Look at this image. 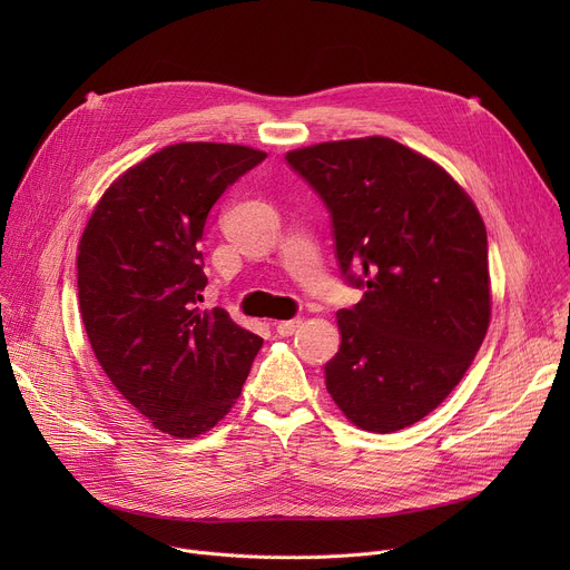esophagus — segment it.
Here are the masks:
<instances>
[{
    "label": "esophagus",
    "instance_id": "esophagus-1",
    "mask_svg": "<svg viewBox=\"0 0 570 570\" xmlns=\"http://www.w3.org/2000/svg\"><path fill=\"white\" fill-rule=\"evenodd\" d=\"M303 325V318H291V321H279L277 325H275V331H277V335H282V337H291V335H295L297 333V327Z\"/></svg>",
    "mask_w": 570,
    "mask_h": 570
}]
</instances>
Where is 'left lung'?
<instances>
[{"label": "left lung", "mask_w": 570, "mask_h": 570, "mask_svg": "<svg viewBox=\"0 0 570 570\" xmlns=\"http://www.w3.org/2000/svg\"><path fill=\"white\" fill-rule=\"evenodd\" d=\"M286 164L331 213L342 277L365 291L337 312L327 393L357 428L404 430L451 395L485 340V224L451 175L391 138L293 149Z\"/></svg>", "instance_id": "8db88e82"}]
</instances>
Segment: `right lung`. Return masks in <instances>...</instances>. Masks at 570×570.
<instances>
[{"mask_svg": "<svg viewBox=\"0 0 570 570\" xmlns=\"http://www.w3.org/2000/svg\"><path fill=\"white\" fill-rule=\"evenodd\" d=\"M263 159L245 145H168L115 179L80 237L89 344L119 395L170 436L215 428L263 346L222 307H198L209 209Z\"/></svg>", "mask_w": 570, "mask_h": 570, "instance_id": "add662e5", "label": "right lung"}]
</instances>
